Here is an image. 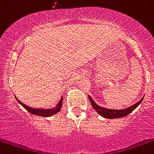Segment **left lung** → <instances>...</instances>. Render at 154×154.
<instances>
[{
  "mask_svg": "<svg viewBox=\"0 0 154 154\" xmlns=\"http://www.w3.org/2000/svg\"><path fill=\"white\" fill-rule=\"evenodd\" d=\"M89 99H90L91 104H92L93 107L95 110L99 113L100 116H102V117L105 118H109V119H112V118H122L125 117L127 115H129V113H131L133 110L137 107L138 105L142 102L143 98H142L138 102H137L136 104H134V105L131 106V107L126 108V109H106V108L102 107L100 106H99L98 104H96L94 101L93 100L92 98L90 96H88Z\"/></svg>",
  "mask_w": 154,
  "mask_h": 154,
  "instance_id": "left-lung-1",
  "label": "left lung"
}]
</instances>
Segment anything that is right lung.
Returning <instances> with one entry per match:
<instances>
[{
	"mask_svg": "<svg viewBox=\"0 0 154 154\" xmlns=\"http://www.w3.org/2000/svg\"><path fill=\"white\" fill-rule=\"evenodd\" d=\"M17 102L23 106V107L25 108L26 110H28V112L31 113L33 115H36V116H42V117H50V116H53V115L56 114L58 113L59 111L61 109V106H62V102H63V99H60V100L59 101V102L58 103L55 107L52 108V109H35V108H32L30 107H28L27 105L23 104V102H20V100L17 99Z\"/></svg>",
	"mask_w": 154,
	"mask_h": 154,
	"instance_id": "right-lung-1",
	"label": "right lung"
}]
</instances>
